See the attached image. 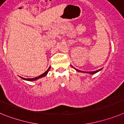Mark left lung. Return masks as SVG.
Listing matches in <instances>:
<instances>
[{
	"instance_id": "8db88e82",
	"label": "left lung",
	"mask_w": 124,
	"mask_h": 124,
	"mask_svg": "<svg viewBox=\"0 0 124 124\" xmlns=\"http://www.w3.org/2000/svg\"><path fill=\"white\" fill-rule=\"evenodd\" d=\"M75 69V68H74ZM75 70L77 71H78V72H84V73H86V74H91V75H92V74H96L97 72H99V71H101L102 69H100V70H96V71H93V72H84V71H80V70H78L76 69H75Z\"/></svg>"
}]
</instances>
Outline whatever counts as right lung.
<instances>
[{"instance_id":"1","label":"right lung","mask_w":124,"mask_h":124,"mask_svg":"<svg viewBox=\"0 0 124 124\" xmlns=\"http://www.w3.org/2000/svg\"><path fill=\"white\" fill-rule=\"evenodd\" d=\"M50 67H49L48 69L44 73V74H42V75H39V76H38V77H35V78H23V77H21V78H22L23 80H27V81H35V80H38V79H39V78H42V77H45V76H46L47 75V74H48V72L49 71V70H50Z\"/></svg>"}]
</instances>
